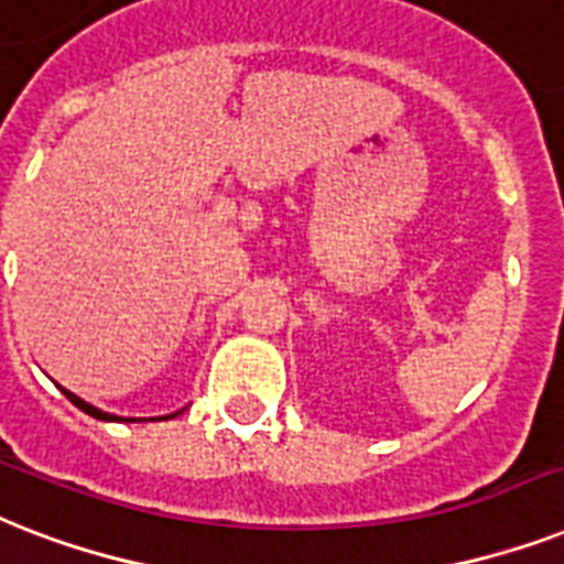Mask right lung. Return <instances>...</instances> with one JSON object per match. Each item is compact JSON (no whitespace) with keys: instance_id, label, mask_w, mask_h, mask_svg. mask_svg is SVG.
<instances>
[{"instance_id":"right-lung-1","label":"right lung","mask_w":564,"mask_h":564,"mask_svg":"<svg viewBox=\"0 0 564 564\" xmlns=\"http://www.w3.org/2000/svg\"><path fill=\"white\" fill-rule=\"evenodd\" d=\"M57 387H61V384H57ZM61 393L66 395V399H69V402L75 404V408H80V410H84V413H89V416H93V419H101V422H137V419H124V416H116V413H107V410H98L96 404L84 402L80 395L69 393L66 387H61ZM177 413H180V410H177ZM177 413H169V416H154V419H171V416H177ZM154 419H151V422H154Z\"/></svg>"}]
</instances>
